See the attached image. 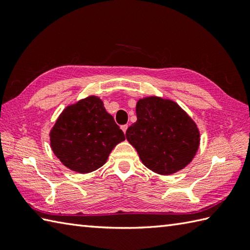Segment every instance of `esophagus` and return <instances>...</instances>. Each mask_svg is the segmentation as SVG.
Segmentation results:
<instances>
[{
  "label": "esophagus",
  "instance_id": "esophagus-1",
  "mask_svg": "<svg viewBox=\"0 0 250 250\" xmlns=\"http://www.w3.org/2000/svg\"><path fill=\"white\" fill-rule=\"evenodd\" d=\"M126 129H128V125H121V130L124 131V133H125Z\"/></svg>",
  "mask_w": 250,
  "mask_h": 250
}]
</instances>
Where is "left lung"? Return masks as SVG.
I'll return each instance as SVG.
<instances>
[{
  "instance_id": "8db88e82",
  "label": "left lung",
  "mask_w": 250,
  "mask_h": 250,
  "mask_svg": "<svg viewBox=\"0 0 250 250\" xmlns=\"http://www.w3.org/2000/svg\"><path fill=\"white\" fill-rule=\"evenodd\" d=\"M136 117L125 137L144 166L158 174L169 175L192 161L200 133L178 104L157 97L142 99L136 104Z\"/></svg>"
}]
</instances>
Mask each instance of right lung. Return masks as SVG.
I'll use <instances>...</instances> for the list:
<instances>
[{
  "mask_svg": "<svg viewBox=\"0 0 250 250\" xmlns=\"http://www.w3.org/2000/svg\"><path fill=\"white\" fill-rule=\"evenodd\" d=\"M124 132L98 97H88L62 111L50 131L57 158L72 171L90 173L101 167Z\"/></svg>",
  "mask_w": 250,
  "mask_h": 250,
  "instance_id": "1",
  "label": "right lung"
}]
</instances>
